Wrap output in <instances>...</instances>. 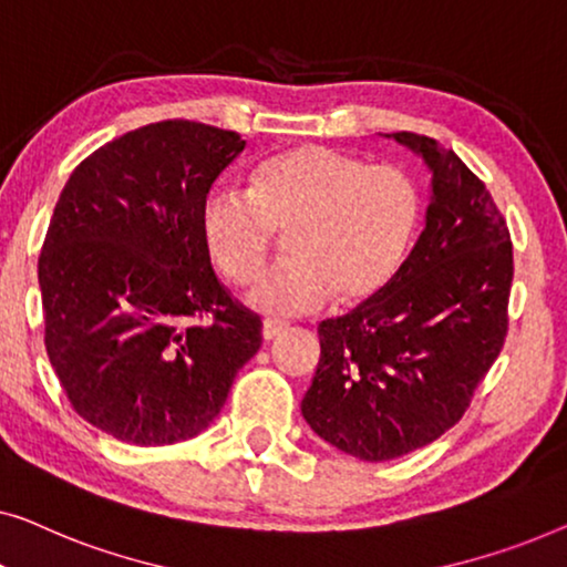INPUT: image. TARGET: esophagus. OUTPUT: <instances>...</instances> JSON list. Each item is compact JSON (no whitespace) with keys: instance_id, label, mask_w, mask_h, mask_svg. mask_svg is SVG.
<instances>
[{"instance_id":"esophagus-1","label":"esophagus","mask_w":567,"mask_h":567,"mask_svg":"<svg viewBox=\"0 0 567 567\" xmlns=\"http://www.w3.org/2000/svg\"><path fill=\"white\" fill-rule=\"evenodd\" d=\"M287 329L285 321H275V318H267L265 323H261V337L267 341H272L275 337H280V333Z\"/></svg>"}]
</instances>
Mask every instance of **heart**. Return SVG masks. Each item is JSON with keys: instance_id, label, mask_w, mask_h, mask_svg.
Masks as SVG:
<instances>
[{"instance_id": "1", "label": "heart", "mask_w": 567, "mask_h": 567, "mask_svg": "<svg viewBox=\"0 0 567 567\" xmlns=\"http://www.w3.org/2000/svg\"><path fill=\"white\" fill-rule=\"evenodd\" d=\"M409 174L344 151L298 146L251 172L249 189L218 182L200 203L207 257L236 285H251L287 234L290 261L251 292L265 313H302L337 295L357 306L393 280L419 223Z\"/></svg>"}]
</instances>
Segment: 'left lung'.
<instances>
[{"mask_svg":"<svg viewBox=\"0 0 567 567\" xmlns=\"http://www.w3.org/2000/svg\"><path fill=\"white\" fill-rule=\"evenodd\" d=\"M393 138L432 169L426 228L393 280L318 326L321 360L300 411L337 450L395 460L452 429L508 331L514 249L506 218L452 148Z\"/></svg>","mask_w":567,"mask_h":567,"instance_id":"1","label":"left lung"}]
</instances>
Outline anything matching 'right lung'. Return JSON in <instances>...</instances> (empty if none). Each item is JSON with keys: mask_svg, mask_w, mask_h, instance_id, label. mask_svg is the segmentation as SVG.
Returning a JSON list of instances; mask_svg holds the SVG:
<instances>
[{"mask_svg": "<svg viewBox=\"0 0 567 567\" xmlns=\"http://www.w3.org/2000/svg\"><path fill=\"white\" fill-rule=\"evenodd\" d=\"M234 131L151 123L71 172L41 257L45 352L69 403L141 446L200 434L261 347V318L213 272L200 203Z\"/></svg>", "mask_w": 567, "mask_h": 567, "instance_id": "obj_1", "label": "right lung"}]
</instances>
